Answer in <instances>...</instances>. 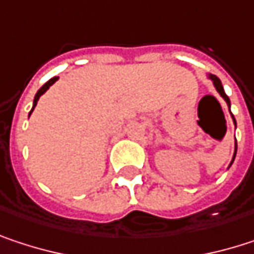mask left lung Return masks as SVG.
Returning a JSON list of instances; mask_svg holds the SVG:
<instances>
[{"label":"left lung","instance_id":"obj_1","mask_svg":"<svg viewBox=\"0 0 254 254\" xmlns=\"http://www.w3.org/2000/svg\"><path fill=\"white\" fill-rule=\"evenodd\" d=\"M209 77L213 80V83H215V88L218 89V92L221 94V97L227 101V104H228V107L231 106V103H229V98L228 95L225 94V91H224V86H222V82H221V79L218 76H215V75H209ZM232 116V115H231ZM232 119H234V116H232ZM234 124H235V119H234ZM235 154H237V151L234 153V159H235ZM234 159H232V162H234ZM232 162H231V165H232Z\"/></svg>","mask_w":254,"mask_h":254}]
</instances>
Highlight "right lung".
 Wrapping results in <instances>:
<instances>
[{"label": "right lung", "instance_id": "add662e5", "mask_svg": "<svg viewBox=\"0 0 254 254\" xmlns=\"http://www.w3.org/2000/svg\"><path fill=\"white\" fill-rule=\"evenodd\" d=\"M57 79H59V77H53V79H50L47 83H44V85H42V88H39V91H38V92H36V95H35V100H33V107H32L30 113L33 112V109H35V106H36V103H38L39 97H41V95H42V94H44V92H45V91H47V89H48V88H50V86H51V85L56 82V80H57ZM30 113H29V116H30Z\"/></svg>", "mask_w": 254, "mask_h": 254}]
</instances>
